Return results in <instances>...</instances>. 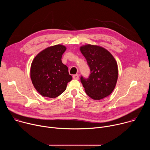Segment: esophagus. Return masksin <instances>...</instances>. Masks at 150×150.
<instances>
[{
    "label": "esophagus",
    "instance_id": "1",
    "mask_svg": "<svg viewBox=\"0 0 150 150\" xmlns=\"http://www.w3.org/2000/svg\"><path fill=\"white\" fill-rule=\"evenodd\" d=\"M73 78L74 79H79V75L78 74H75L73 75Z\"/></svg>",
    "mask_w": 150,
    "mask_h": 150
}]
</instances>
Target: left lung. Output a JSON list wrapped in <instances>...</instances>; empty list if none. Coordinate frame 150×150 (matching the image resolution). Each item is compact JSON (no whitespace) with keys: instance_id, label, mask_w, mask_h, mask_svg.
<instances>
[{"instance_id":"1","label":"left lung","mask_w":150,"mask_h":150,"mask_svg":"<svg viewBox=\"0 0 150 150\" xmlns=\"http://www.w3.org/2000/svg\"><path fill=\"white\" fill-rule=\"evenodd\" d=\"M80 50L90 70L87 78H80L85 93L94 100L108 97L115 89L117 80V64L115 58L109 51L97 46L85 45Z\"/></svg>"}]
</instances>
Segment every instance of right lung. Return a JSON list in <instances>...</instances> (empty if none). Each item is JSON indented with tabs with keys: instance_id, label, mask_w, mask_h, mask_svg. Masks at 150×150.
Segmentation results:
<instances>
[{
	"instance_id": "right-lung-1",
	"label": "right lung",
	"mask_w": 150,
	"mask_h": 150,
	"mask_svg": "<svg viewBox=\"0 0 150 150\" xmlns=\"http://www.w3.org/2000/svg\"><path fill=\"white\" fill-rule=\"evenodd\" d=\"M66 47L60 45L49 47L38 53L31 67V79L37 91L42 96L56 98L65 91L72 76L62 57Z\"/></svg>"
}]
</instances>
